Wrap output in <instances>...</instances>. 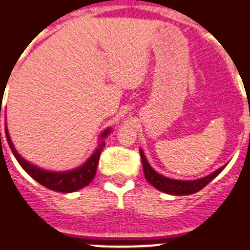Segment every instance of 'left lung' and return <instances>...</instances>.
Listing matches in <instances>:
<instances>
[{
	"mask_svg": "<svg viewBox=\"0 0 250 250\" xmlns=\"http://www.w3.org/2000/svg\"><path fill=\"white\" fill-rule=\"evenodd\" d=\"M140 156L146 180H148L154 188L161 190V192H165V193L168 194H176V196L192 194L198 192V190H201L204 187L208 186V184H209V183L211 182L223 168H225V166L221 167V168H218L217 171H214L213 174L208 175V176H205V178L202 179H197V180H189V182H186V180H174V179L165 178V176H162V175H160L158 172H156V171L153 170L152 167H150V165L148 164V161L145 158L144 153H143L141 149Z\"/></svg>",
	"mask_w": 250,
	"mask_h": 250,
	"instance_id": "8db88e82",
	"label": "left lung"
}]
</instances>
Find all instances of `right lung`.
Here are the masks:
<instances>
[{"mask_svg":"<svg viewBox=\"0 0 250 250\" xmlns=\"http://www.w3.org/2000/svg\"><path fill=\"white\" fill-rule=\"evenodd\" d=\"M2 98V94H1ZM0 117H1V106H0ZM6 132V139H7V143H9L10 148L13 150L14 156L17 158V161L19 162L23 168L25 170V172L28 175H31L37 183H40L41 186L46 187L49 189L57 190V192H63V193H70V192H75V190L83 188V187L88 186L92 180H93L94 175H96V170H97L98 160H100V156H101V152L104 146H105V141H102L101 144L98 145V148L96 149V152L92 154L89 160L86 161L85 164L83 165L79 168L76 170L68 171V172H52V171L41 170L39 167L33 166L29 162H27L25 160H23L18 152L14 148L13 143L10 140L9 132L7 129H5ZM110 132V129H106L105 132L101 135V139L107 135ZM1 136V133H0Z\"/></svg>","mask_w":250,"mask_h":250,"instance_id":"right-lung-1","label":"right lung"}]
</instances>
